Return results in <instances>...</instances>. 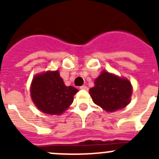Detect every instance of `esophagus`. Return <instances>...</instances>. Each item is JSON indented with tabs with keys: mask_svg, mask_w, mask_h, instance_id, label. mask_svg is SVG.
Wrapping results in <instances>:
<instances>
[{
	"mask_svg": "<svg viewBox=\"0 0 159 159\" xmlns=\"http://www.w3.org/2000/svg\"><path fill=\"white\" fill-rule=\"evenodd\" d=\"M80 89H81V90H88V87L85 86V85H83V86L80 87Z\"/></svg>",
	"mask_w": 159,
	"mask_h": 159,
	"instance_id": "esophagus-1",
	"label": "esophagus"
}]
</instances>
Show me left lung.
<instances>
[{
	"mask_svg": "<svg viewBox=\"0 0 159 159\" xmlns=\"http://www.w3.org/2000/svg\"><path fill=\"white\" fill-rule=\"evenodd\" d=\"M95 104L107 111L125 107L130 102L132 87L130 81L102 71L95 80V87L89 91Z\"/></svg>",
	"mask_w": 159,
	"mask_h": 159,
	"instance_id": "1",
	"label": "left lung"
}]
</instances>
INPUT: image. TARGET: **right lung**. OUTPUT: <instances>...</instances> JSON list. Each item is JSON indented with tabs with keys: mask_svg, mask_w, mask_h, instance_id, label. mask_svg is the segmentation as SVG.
Listing matches in <instances>:
<instances>
[{
	"mask_svg": "<svg viewBox=\"0 0 159 159\" xmlns=\"http://www.w3.org/2000/svg\"><path fill=\"white\" fill-rule=\"evenodd\" d=\"M72 86H65L58 71L39 74L33 78L31 96L34 104L42 112L60 115L72 103L78 92Z\"/></svg>",
	"mask_w": 159,
	"mask_h": 159,
	"instance_id": "add662e5",
	"label": "right lung"
}]
</instances>
